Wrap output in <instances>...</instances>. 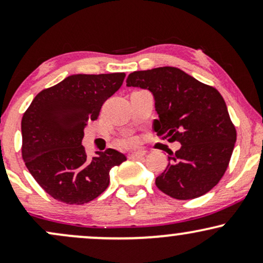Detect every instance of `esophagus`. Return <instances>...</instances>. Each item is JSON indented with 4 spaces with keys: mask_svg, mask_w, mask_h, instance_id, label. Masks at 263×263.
Masks as SVG:
<instances>
[{
    "mask_svg": "<svg viewBox=\"0 0 263 263\" xmlns=\"http://www.w3.org/2000/svg\"><path fill=\"white\" fill-rule=\"evenodd\" d=\"M144 156H146V152H142V151H138V152H132L131 155H129V158L140 159V158H143Z\"/></svg>",
    "mask_w": 263,
    "mask_h": 263,
    "instance_id": "1",
    "label": "esophagus"
}]
</instances>
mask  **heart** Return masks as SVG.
<instances>
[{"mask_svg":"<svg viewBox=\"0 0 263 263\" xmlns=\"http://www.w3.org/2000/svg\"><path fill=\"white\" fill-rule=\"evenodd\" d=\"M136 143H137V138L132 137V136H127V137L122 138V140H121V144H122V146H125V147L135 146Z\"/></svg>","mask_w":263,"mask_h":263,"instance_id":"1","label":"heart"}]
</instances>
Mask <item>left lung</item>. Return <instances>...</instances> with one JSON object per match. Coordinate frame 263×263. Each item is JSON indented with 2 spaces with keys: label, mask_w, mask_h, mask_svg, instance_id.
<instances>
[{
  "label": "left lung",
  "mask_w": 263,
  "mask_h": 263,
  "mask_svg": "<svg viewBox=\"0 0 263 263\" xmlns=\"http://www.w3.org/2000/svg\"><path fill=\"white\" fill-rule=\"evenodd\" d=\"M126 83L153 93L158 114L153 129L182 144L170 153L157 188L179 200L206 194L225 174L236 142L221 93L174 66L134 71Z\"/></svg>",
  "instance_id": "obj_1"
}]
</instances>
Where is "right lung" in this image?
<instances>
[{"label":"right lung","mask_w":263,"mask_h":263,"mask_svg":"<svg viewBox=\"0 0 263 263\" xmlns=\"http://www.w3.org/2000/svg\"><path fill=\"white\" fill-rule=\"evenodd\" d=\"M125 73L70 75L42 90L22 117V157L29 173L62 203H89L110 184V171L126 161L108 148L89 158L81 144L84 128L120 89Z\"/></svg>","instance_id":"add662e5"}]
</instances>
